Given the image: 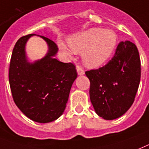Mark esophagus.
Instances as JSON below:
<instances>
[{
  "label": "esophagus",
  "mask_w": 149,
  "mask_h": 149,
  "mask_svg": "<svg viewBox=\"0 0 149 149\" xmlns=\"http://www.w3.org/2000/svg\"><path fill=\"white\" fill-rule=\"evenodd\" d=\"M77 73H78V75H79V76H82V75L84 74V70H83V69H81L80 67H79V66L77 67Z\"/></svg>",
  "instance_id": "esophagus-1"
}]
</instances>
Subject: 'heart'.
<instances>
[{
    "label": "heart",
    "instance_id": "b5f03b06",
    "mask_svg": "<svg viewBox=\"0 0 149 149\" xmlns=\"http://www.w3.org/2000/svg\"><path fill=\"white\" fill-rule=\"evenodd\" d=\"M71 48L62 41L58 47L68 55L73 52L81 53L84 63L90 68H97L105 64L115 52L118 44V36L112 30L91 28L79 33L68 40Z\"/></svg>",
    "mask_w": 149,
    "mask_h": 149
}]
</instances>
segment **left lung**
Returning <instances> with one entry per match:
<instances>
[{"instance_id": "1", "label": "left lung", "mask_w": 149, "mask_h": 149, "mask_svg": "<svg viewBox=\"0 0 149 149\" xmlns=\"http://www.w3.org/2000/svg\"><path fill=\"white\" fill-rule=\"evenodd\" d=\"M91 83L90 99L100 117H120L134 101L141 79L139 52L132 42L118 44L114 56L105 66L87 71Z\"/></svg>"}]
</instances>
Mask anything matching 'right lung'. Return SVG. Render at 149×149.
<instances>
[{"instance_id":"obj_1","label":"right lung","mask_w":149,"mask_h":149,"mask_svg":"<svg viewBox=\"0 0 149 149\" xmlns=\"http://www.w3.org/2000/svg\"><path fill=\"white\" fill-rule=\"evenodd\" d=\"M29 34L18 40L11 54L9 84L17 107L30 120L46 123L62 115L70 90L77 79L76 67L54 58L58 47L54 41L40 36L48 51L41 59L29 62L26 54Z\"/></svg>"}]
</instances>
